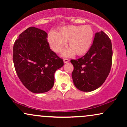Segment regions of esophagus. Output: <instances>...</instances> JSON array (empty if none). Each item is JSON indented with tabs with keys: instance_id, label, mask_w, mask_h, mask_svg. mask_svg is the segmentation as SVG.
<instances>
[{
	"instance_id": "obj_1",
	"label": "esophagus",
	"mask_w": 127,
	"mask_h": 127,
	"mask_svg": "<svg viewBox=\"0 0 127 127\" xmlns=\"http://www.w3.org/2000/svg\"><path fill=\"white\" fill-rule=\"evenodd\" d=\"M69 62V60L68 59H64L63 60V62L64 63H68Z\"/></svg>"
}]
</instances>
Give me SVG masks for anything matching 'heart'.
I'll use <instances>...</instances> for the list:
<instances>
[{"label":"heart","mask_w":127,"mask_h":127,"mask_svg":"<svg viewBox=\"0 0 127 127\" xmlns=\"http://www.w3.org/2000/svg\"><path fill=\"white\" fill-rule=\"evenodd\" d=\"M94 38V31L90 26H65L48 34V42L55 52H60L67 42L68 48L64 51L62 56L70 57L75 54L80 56L87 53Z\"/></svg>","instance_id":"heart-1"}]
</instances>
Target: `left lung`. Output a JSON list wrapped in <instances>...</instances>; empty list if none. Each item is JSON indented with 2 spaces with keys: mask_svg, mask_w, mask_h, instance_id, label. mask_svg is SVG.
<instances>
[{
  "mask_svg": "<svg viewBox=\"0 0 127 127\" xmlns=\"http://www.w3.org/2000/svg\"><path fill=\"white\" fill-rule=\"evenodd\" d=\"M112 42L103 31L96 33L92 46L86 54L72 60V76L80 91H93L101 87L108 76L112 63Z\"/></svg>",
  "mask_w": 127,
  "mask_h": 127,
  "instance_id": "8db88e82",
  "label": "left lung"
}]
</instances>
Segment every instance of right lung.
I'll return each instance as SVG.
<instances>
[{"mask_svg":"<svg viewBox=\"0 0 127 127\" xmlns=\"http://www.w3.org/2000/svg\"><path fill=\"white\" fill-rule=\"evenodd\" d=\"M45 31L30 27L21 33L13 47V62L23 84L32 93L48 92L54 84L55 71L63 61L52 51Z\"/></svg>","mask_w":127,"mask_h":127,"instance_id":"right-lung-1","label":"right lung"}]
</instances>
